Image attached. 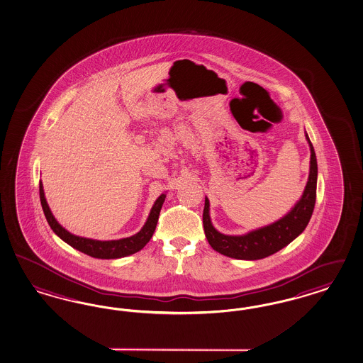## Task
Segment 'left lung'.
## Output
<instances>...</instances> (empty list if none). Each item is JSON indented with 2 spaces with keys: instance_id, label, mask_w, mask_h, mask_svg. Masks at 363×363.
<instances>
[{
  "instance_id": "8db88e82",
  "label": "left lung",
  "mask_w": 363,
  "mask_h": 363,
  "mask_svg": "<svg viewBox=\"0 0 363 363\" xmlns=\"http://www.w3.org/2000/svg\"><path fill=\"white\" fill-rule=\"evenodd\" d=\"M306 139L311 145V152L309 180L300 201L285 218L244 236H227L213 228L209 218V201L206 199V206L203 211V225L209 245L216 252L232 259H264L286 247L306 228L315 204L318 172L314 147L311 145L308 135Z\"/></svg>"
}]
</instances>
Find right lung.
<instances>
[{"mask_svg":"<svg viewBox=\"0 0 363 363\" xmlns=\"http://www.w3.org/2000/svg\"><path fill=\"white\" fill-rule=\"evenodd\" d=\"M40 199H41L42 209L45 213V218L48 220L50 228L54 230L55 235H58L62 238L65 242H67L69 245H72L73 248L78 249L79 252H82L84 255H89L95 259H121L125 256H130L133 253L139 252L140 249L145 248V244L150 241V238H152L154 232H155L156 224H157V218L162 206L164 203L166 194L160 195L157 197V200L154 204V207L150 212V216L145 221V227L140 229V232H138L131 238H122V240H113V241H98V240H91V238H79V236H74L70 232H67L66 229L62 228L49 209V206L46 203V199L43 195V188L40 183Z\"/></svg>","mask_w":363,"mask_h":363,"instance_id":"obj_1","label":"right lung"}]
</instances>
